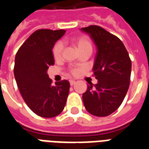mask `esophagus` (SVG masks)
I'll list each match as a JSON object with an SVG mask.
<instances>
[{
  "label": "esophagus",
  "mask_w": 149,
  "mask_h": 149,
  "mask_svg": "<svg viewBox=\"0 0 149 149\" xmlns=\"http://www.w3.org/2000/svg\"><path fill=\"white\" fill-rule=\"evenodd\" d=\"M69 83H70V85L72 86V85H74L76 84V81H73V80H71V81H69Z\"/></svg>",
  "instance_id": "1"
}]
</instances>
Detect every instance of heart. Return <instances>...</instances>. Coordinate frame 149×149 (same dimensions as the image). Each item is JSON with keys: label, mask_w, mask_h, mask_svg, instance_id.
Here are the masks:
<instances>
[{"label": "heart", "mask_w": 149, "mask_h": 149, "mask_svg": "<svg viewBox=\"0 0 149 149\" xmlns=\"http://www.w3.org/2000/svg\"><path fill=\"white\" fill-rule=\"evenodd\" d=\"M75 41H76L78 49H80V51H82V50L86 49H92V42H91L90 38L88 36H81V37H77ZM63 49H64V44L61 40L56 42L55 45H53V47H52V56L56 60H58L61 57ZM70 72H71L72 74L77 75L79 72V70L77 68H72Z\"/></svg>", "instance_id": "obj_1"}]
</instances>
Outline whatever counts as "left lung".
I'll list each match as a JSON object with an SVG mask.
<instances>
[{"label": "left lung", "mask_w": 149, "mask_h": 149, "mask_svg": "<svg viewBox=\"0 0 149 149\" xmlns=\"http://www.w3.org/2000/svg\"><path fill=\"white\" fill-rule=\"evenodd\" d=\"M97 47L93 77L98 80L88 85L83 102L88 112L96 116H107L118 109L128 92L132 61L118 37L98 25L82 28Z\"/></svg>", "instance_id": "left-lung-1"}]
</instances>
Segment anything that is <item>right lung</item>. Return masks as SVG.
Masks as SVG:
<instances>
[{
  "label": "right lung",
  "instance_id": "right-lung-1",
  "mask_svg": "<svg viewBox=\"0 0 149 149\" xmlns=\"http://www.w3.org/2000/svg\"><path fill=\"white\" fill-rule=\"evenodd\" d=\"M65 30L38 29L18 49L15 57L14 76L21 96L37 115L51 118L63 111L70 84L63 80L52 85L47 70L54 65L52 47Z\"/></svg>",
  "mask_w": 149,
  "mask_h": 149
}]
</instances>
